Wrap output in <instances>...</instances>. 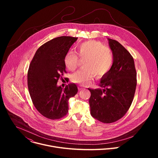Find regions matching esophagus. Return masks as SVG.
I'll return each instance as SVG.
<instances>
[{
	"label": "esophagus",
	"instance_id": "1",
	"mask_svg": "<svg viewBox=\"0 0 158 158\" xmlns=\"http://www.w3.org/2000/svg\"><path fill=\"white\" fill-rule=\"evenodd\" d=\"M84 86L83 85H79V90L80 91V90H82V89H84Z\"/></svg>",
	"mask_w": 158,
	"mask_h": 158
}]
</instances>
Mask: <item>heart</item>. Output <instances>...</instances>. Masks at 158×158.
I'll list each match as a JSON object with an SVG mask.
<instances>
[{"mask_svg": "<svg viewBox=\"0 0 158 158\" xmlns=\"http://www.w3.org/2000/svg\"><path fill=\"white\" fill-rule=\"evenodd\" d=\"M77 54L81 59H84V67L72 76L73 82L87 85L91 82L96 76L101 78L107 75L114 64L112 51L104 44L97 40L84 42L76 47ZM65 67L69 71H74L79 65L80 60L77 55L67 52L64 58Z\"/></svg>", "mask_w": 158, "mask_h": 158, "instance_id": "heart-1", "label": "heart"}]
</instances>
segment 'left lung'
Segmentation results:
<instances>
[{
	"label": "left lung",
	"instance_id": "1",
	"mask_svg": "<svg viewBox=\"0 0 158 158\" xmlns=\"http://www.w3.org/2000/svg\"><path fill=\"white\" fill-rule=\"evenodd\" d=\"M114 55L110 72L102 77V89H88L91 92V114L104 123H112L122 118L129 110L136 91V71L132 56L116 40L108 39Z\"/></svg>",
	"mask_w": 158,
	"mask_h": 158
}]
</instances>
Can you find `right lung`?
<instances>
[{
    "label": "right lung",
    "instance_id": "1",
    "mask_svg": "<svg viewBox=\"0 0 158 158\" xmlns=\"http://www.w3.org/2000/svg\"><path fill=\"white\" fill-rule=\"evenodd\" d=\"M77 37L54 38L37 50L27 73L29 92L36 109L50 119H59L68 112L69 99L78 91L73 83L64 89L57 86L59 78L66 73L64 58Z\"/></svg>",
    "mask_w": 158,
    "mask_h": 158
}]
</instances>
